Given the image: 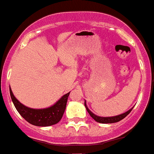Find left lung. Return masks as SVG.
Instances as JSON below:
<instances>
[{
  "instance_id": "1",
  "label": "left lung",
  "mask_w": 154,
  "mask_h": 154,
  "mask_svg": "<svg viewBox=\"0 0 154 154\" xmlns=\"http://www.w3.org/2000/svg\"><path fill=\"white\" fill-rule=\"evenodd\" d=\"M85 106L86 107V109L88 111V112L89 113V115L91 116V117H93V118L97 122H99V123H103V124H109V123H115V122H118L120 121H122V119H124L125 116L127 115L130 114L132 109H133V107L131 108V109L127 111L126 112L123 113V114H121V115L118 116H109V117H102V116H96L95 114L91 112L90 110L88 109V106L86 105V102H85Z\"/></svg>"
}]
</instances>
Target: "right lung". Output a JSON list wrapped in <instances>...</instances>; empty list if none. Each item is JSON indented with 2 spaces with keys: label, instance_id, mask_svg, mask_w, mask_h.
I'll use <instances>...</instances> for the list:
<instances>
[{
  "label": "right lung",
  "instance_id": "1",
  "mask_svg": "<svg viewBox=\"0 0 154 154\" xmlns=\"http://www.w3.org/2000/svg\"><path fill=\"white\" fill-rule=\"evenodd\" d=\"M10 94L18 112L29 123L37 126H50L58 123L62 118L69 93L62 96L53 106L43 109H33L23 105L15 98L11 88Z\"/></svg>",
  "mask_w": 154,
  "mask_h": 154
}]
</instances>
